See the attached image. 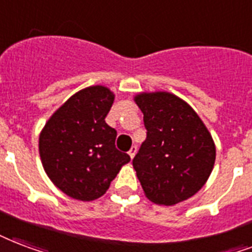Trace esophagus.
<instances>
[{"mask_svg":"<svg viewBox=\"0 0 252 252\" xmlns=\"http://www.w3.org/2000/svg\"><path fill=\"white\" fill-rule=\"evenodd\" d=\"M136 152H137V147H136V145H132V148H130L129 152H128V155L130 156V158H133L134 155H136Z\"/></svg>","mask_w":252,"mask_h":252,"instance_id":"1","label":"esophagus"}]
</instances>
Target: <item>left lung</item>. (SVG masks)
<instances>
[{
  "instance_id": "1",
  "label": "left lung",
  "mask_w": 252,
  "mask_h": 252,
  "mask_svg": "<svg viewBox=\"0 0 252 252\" xmlns=\"http://www.w3.org/2000/svg\"><path fill=\"white\" fill-rule=\"evenodd\" d=\"M144 113L147 139L132 164L148 198L172 206L190 198L210 176L216 145L186 101L169 92L134 96Z\"/></svg>"
}]
</instances>
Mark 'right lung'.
<instances>
[{
    "instance_id": "obj_1",
    "label": "right lung",
    "mask_w": 252,
    "mask_h": 252,
    "mask_svg": "<svg viewBox=\"0 0 252 252\" xmlns=\"http://www.w3.org/2000/svg\"><path fill=\"white\" fill-rule=\"evenodd\" d=\"M115 95L92 86L76 92L54 112L39 134V156L53 184L71 198L94 201L130 157L118 151V136L105 123Z\"/></svg>"
}]
</instances>
